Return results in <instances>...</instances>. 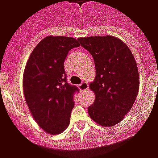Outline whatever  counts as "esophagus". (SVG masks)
Returning a JSON list of instances; mask_svg holds the SVG:
<instances>
[{"mask_svg": "<svg viewBox=\"0 0 158 158\" xmlns=\"http://www.w3.org/2000/svg\"><path fill=\"white\" fill-rule=\"evenodd\" d=\"M89 88V85L86 82H82L79 85V89H80V91H84V90H86V89Z\"/></svg>", "mask_w": 158, "mask_h": 158, "instance_id": "34e87169", "label": "esophagus"}]
</instances>
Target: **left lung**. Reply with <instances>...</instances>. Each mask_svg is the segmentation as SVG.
<instances>
[{"mask_svg":"<svg viewBox=\"0 0 158 158\" xmlns=\"http://www.w3.org/2000/svg\"><path fill=\"white\" fill-rule=\"evenodd\" d=\"M92 55L96 78L89 89L96 100L88 108L89 117L99 125L111 127L121 122L134 105L139 85L135 57L125 43L112 35L79 38Z\"/></svg>","mask_w":158,"mask_h":158,"instance_id":"8db88e82","label":"left lung"}]
</instances>
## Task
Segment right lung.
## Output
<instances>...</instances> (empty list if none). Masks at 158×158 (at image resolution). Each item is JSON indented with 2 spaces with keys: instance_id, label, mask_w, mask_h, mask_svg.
Wrapping results in <instances>:
<instances>
[{
  "instance_id": "1",
  "label": "right lung",
  "mask_w": 158,
  "mask_h": 158,
  "mask_svg": "<svg viewBox=\"0 0 158 158\" xmlns=\"http://www.w3.org/2000/svg\"><path fill=\"white\" fill-rule=\"evenodd\" d=\"M78 40L66 36H47L33 50L26 63L23 88L33 118L51 135L63 132L74 106L73 95L79 91L67 82L64 61Z\"/></svg>"
}]
</instances>
